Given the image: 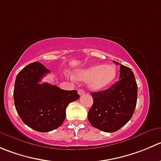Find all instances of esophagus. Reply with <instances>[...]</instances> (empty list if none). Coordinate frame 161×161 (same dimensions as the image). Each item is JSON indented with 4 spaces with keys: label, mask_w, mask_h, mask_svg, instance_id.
<instances>
[{
    "label": "esophagus",
    "mask_w": 161,
    "mask_h": 161,
    "mask_svg": "<svg viewBox=\"0 0 161 161\" xmlns=\"http://www.w3.org/2000/svg\"><path fill=\"white\" fill-rule=\"evenodd\" d=\"M78 93H79V95H82V94H84V93H85V91H84V90H79V91H78Z\"/></svg>",
    "instance_id": "obj_1"
}]
</instances>
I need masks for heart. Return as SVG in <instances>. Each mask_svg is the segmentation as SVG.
<instances>
[{
    "mask_svg": "<svg viewBox=\"0 0 161 161\" xmlns=\"http://www.w3.org/2000/svg\"><path fill=\"white\" fill-rule=\"evenodd\" d=\"M117 69L113 64H93L76 70L74 76L79 81H86L92 90H101L109 86L116 78Z\"/></svg>",
    "mask_w": 161,
    "mask_h": 161,
    "instance_id": "obj_1",
    "label": "heart"
}]
</instances>
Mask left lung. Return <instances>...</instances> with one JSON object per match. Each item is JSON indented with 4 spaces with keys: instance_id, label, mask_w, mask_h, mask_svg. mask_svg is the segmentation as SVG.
Masks as SVG:
<instances>
[{
    "instance_id": "1",
    "label": "left lung",
    "mask_w": 161,
    "mask_h": 161,
    "mask_svg": "<svg viewBox=\"0 0 161 161\" xmlns=\"http://www.w3.org/2000/svg\"><path fill=\"white\" fill-rule=\"evenodd\" d=\"M119 65V81L107 90L92 93L93 104L88 112L90 124L108 133L119 130L128 122L137 104L138 86L135 75L130 68Z\"/></svg>"
}]
</instances>
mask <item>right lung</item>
Wrapping results in <instances>:
<instances>
[{
	"mask_svg": "<svg viewBox=\"0 0 161 161\" xmlns=\"http://www.w3.org/2000/svg\"><path fill=\"white\" fill-rule=\"evenodd\" d=\"M49 72L41 63L34 62L19 72L15 82V109L26 125L39 132H49L60 127L66 117V108L79 98L77 90L40 83Z\"/></svg>",
	"mask_w": 161,
	"mask_h": 161,
	"instance_id": "right-lung-1",
	"label": "right lung"
}]
</instances>
